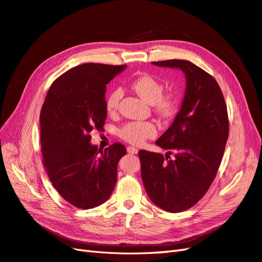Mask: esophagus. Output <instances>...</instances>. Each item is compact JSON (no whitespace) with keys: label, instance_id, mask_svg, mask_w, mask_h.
Instances as JSON below:
<instances>
[{"label":"esophagus","instance_id":"34e87169","mask_svg":"<svg viewBox=\"0 0 262 262\" xmlns=\"http://www.w3.org/2000/svg\"><path fill=\"white\" fill-rule=\"evenodd\" d=\"M127 152L128 154H132V155H134V154H137L138 152V149L137 148H135V147H132V146H129V147H127Z\"/></svg>","mask_w":262,"mask_h":262}]
</instances>
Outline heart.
<instances>
[{"label": "heart", "mask_w": 262, "mask_h": 262, "mask_svg": "<svg viewBox=\"0 0 262 262\" xmlns=\"http://www.w3.org/2000/svg\"><path fill=\"white\" fill-rule=\"evenodd\" d=\"M133 89L149 104H152L155 112L163 118L172 116L179 106V96L176 92L163 93L164 85L161 81L151 76H141L133 81ZM123 96L122 89L116 88L106 95L105 110L108 114H115L119 101ZM156 126L150 122H128L118 129L122 139L133 145H140L148 138L156 136Z\"/></svg>", "instance_id": "obj_1"}]
</instances>
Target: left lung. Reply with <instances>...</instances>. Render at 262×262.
I'll return each mask as SVG.
<instances>
[{"label": "left lung", "mask_w": 262, "mask_h": 262, "mask_svg": "<svg viewBox=\"0 0 262 262\" xmlns=\"http://www.w3.org/2000/svg\"><path fill=\"white\" fill-rule=\"evenodd\" d=\"M152 63L181 69L186 89L172 125L156 141L168 154L138 152L141 178L157 206L179 213L205 195L217 173L229 134L227 107L217 82L200 67L180 59Z\"/></svg>", "instance_id": "left-lung-1"}]
</instances>
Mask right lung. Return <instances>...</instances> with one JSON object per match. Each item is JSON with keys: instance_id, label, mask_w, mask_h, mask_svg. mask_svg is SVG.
<instances>
[{"instance_id": "1", "label": "right lung", "mask_w": 262, "mask_h": 262, "mask_svg": "<svg viewBox=\"0 0 262 262\" xmlns=\"http://www.w3.org/2000/svg\"><path fill=\"white\" fill-rule=\"evenodd\" d=\"M123 66L83 63L57 78L40 111L42 164L54 188L68 203L89 210L104 203L117 181V163L126 148L104 150L90 144L93 129L105 124V91Z\"/></svg>"}]
</instances>
